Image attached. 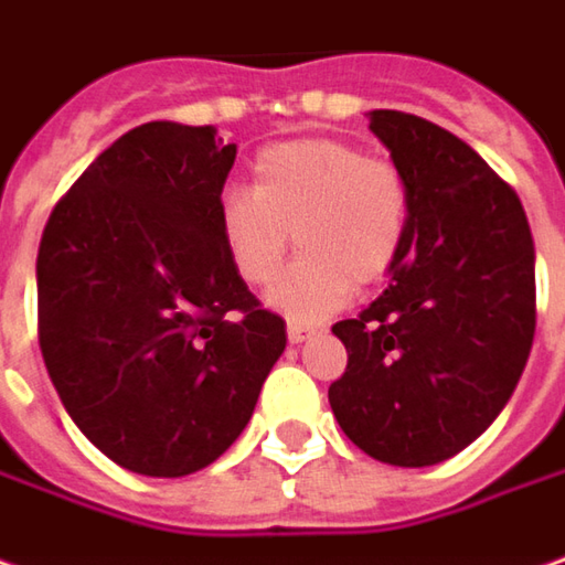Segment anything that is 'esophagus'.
<instances>
[{"mask_svg": "<svg viewBox=\"0 0 565 565\" xmlns=\"http://www.w3.org/2000/svg\"><path fill=\"white\" fill-rule=\"evenodd\" d=\"M286 332H289V342H305L310 332H313V327H308V323H289Z\"/></svg>", "mask_w": 565, "mask_h": 565, "instance_id": "34e87169", "label": "esophagus"}]
</instances>
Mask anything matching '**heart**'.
<instances>
[{
  "label": "heart",
  "mask_w": 565,
  "mask_h": 565,
  "mask_svg": "<svg viewBox=\"0 0 565 565\" xmlns=\"http://www.w3.org/2000/svg\"><path fill=\"white\" fill-rule=\"evenodd\" d=\"M411 230V183L392 158L366 154L335 136L286 139L252 161V189L217 202V233L233 270L267 286L289 255L301 257L270 289V305L291 320H320L358 286L395 267Z\"/></svg>",
  "instance_id": "obj_1"
}]
</instances>
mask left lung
<instances>
[{
    "instance_id": "8db88e82",
    "label": "left lung",
    "mask_w": 565,
    "mask_h": 565,
    "mask_svg": "<svg viewBox=\"0 0 565 565\" xmlns=\"http://www.w3.org/2000/svg\"><path fill=\"white\" fill-rule=\"evenodd\" d=\"M370 130L411 183L392 282L332 332L348 366L329 385L342 433L373 460L433 467L510 401L535 339V242L520 195L463 139L404 111Z\"/></svg>"
}]
</instances>
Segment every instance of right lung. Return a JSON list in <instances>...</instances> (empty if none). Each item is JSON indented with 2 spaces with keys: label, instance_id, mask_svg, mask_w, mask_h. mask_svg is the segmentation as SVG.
<instances>
[{
  "label": "right lung",
  "instance_id": "1",
  "mask_svg": "<svg viewBox=\"0 0 565 565\" xmlns=\"http://www.w3.org/2000/svg\"><path fill=\"white\" fill-rule=\"evenodd\" d=\"M236 146L151 120L98 154L52 207L36 327L64 411L139 476H189L236 441L286 348L223 252L217 202Z\"/></svg>",
  "mask_w": 565,
  "mask_h": 565
}]
</instances>
